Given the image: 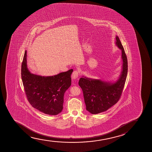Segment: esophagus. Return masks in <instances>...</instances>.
<instances>
[{
    "mask_svg": "<svg viewBox=\"0 0 152 152\" xmlns=\"http://www.w3.org/2000/svg\"><path fill=\"white\" fill-rule=\"evenodd\" d=\"M72 79L74 80L75 79H77L78 77V72L77 70L74 71L72 73Z\"/></svg>",
    "mask_w": 152,
    "mask_h": 152,
    "instance_id": "esophagus-1",
    "label": "esophagus"
}]
</instances>
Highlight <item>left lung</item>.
Instances as JSON below:
<instances>
[{
  "label": "left lung",
  "mask_w": 152,
  "mask_h": 152,
  "mask_svg": "<svg viewBox=\"0 0 152 152\" xmlns=\"http://www.w3.org/2000/svg\"><path fill=\"white\" fill-rule=\"evenodd\" d=\"M115 44L121 51L122 70L115 81L94 79L83 76L78 85L83 92L86 110L92 114L103 112L118 101L125 86L128 72L127 56L121 40L116 36Z\"/></svg>",
  "instance_id": "1"
}]
</instances>
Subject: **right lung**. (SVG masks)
Wrapping results in <instances>:
<instances>
[{
	"mask_svg": "<svg viewBox=\"0 0 152 152\" xmlns=\"http://www.w3.org/2000/svg\"><path fill=\"white\" fill-rule=\"evenodd\" d=\"M73 69L50 76L31 73L27 65L25 51L21 66V77L29 103L44 114L56 115L63 108L64 96L71 85Z\"/></svg>",
	"mask_w": 152,
	"mask_h": 152,
	"instance_id": "right-lung-1",
	"label": "right lung"
}]
</instances>
